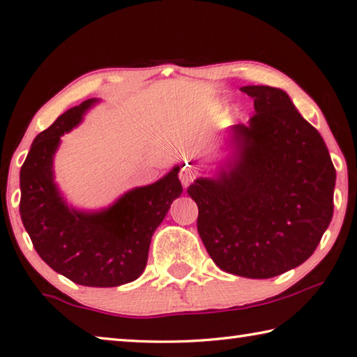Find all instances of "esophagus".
Listing matches in <instances>:
<instances>
[{
    "instance_id": "esophagus-1",
    "label": "esophagus",
    "mask_w": 357,
    "mask_h": 357,
    "mask_svg": "<svg viewBox=\"0 0 357 357\" xmlns=\"http://www.w3.org/2000/svg\"><path fill=\"white\" fill-rule=\"evenodd\" d=\"M179 179L184 187L189 185L193 179H195V170L190 165H184L179 172Z\"/></svg>"
}]
</instances>
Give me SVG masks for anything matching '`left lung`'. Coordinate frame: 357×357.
Listing matches in <instances>:
<instances>
[{
  "label": "left lung",
  "mask_w": 357,
  "mask_h": 357,
  "mask_svg": "<svg viewBox=\"0 0 357 357\" xmlns=\"http://www.w3.org/2000/svg\"><path fill=\"white\" fill-rule=\"evenodd\" d=\"M249 124L229 129L231 155L193 181L197 228L225 273L271 279L309 259L334 213L335 168L319 132L273 86H243Z\"/></svg>",
  "instance_id": "obj_1"
}]
</instances>
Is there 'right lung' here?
I'll list each match as a JSON object with an SVG mask.
<instances>
[{"instance_id": "obj_1", "label": "right lung", "mask_w": 357, "mask_h": 357, "mask_svg": "<svg viewBox=\"0 0 357 357\" xmlns=\"http://www.w3.org/2000/svg\"><path fill=\"white\" fill-rule=\"evenodd\" d=\"M99 99L63 113L34 138L20 170V217L36 252L58 274L84 287H119L146 268L151 238L183 193L179 167L121 195L99 211L75 209L55 183L53 159L68 134Z\"/></svg>"}]
</instances>
